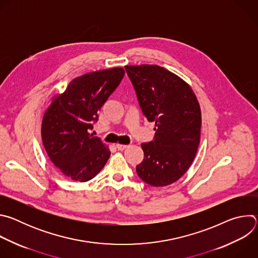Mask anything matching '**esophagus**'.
<instances>
[{"instance_id":"1","label":"esophagus","mask_w":258,"mask_h":258,"mask_svg":"<svg viewBox=\"0 0 258 258\" xmlns=\"http://www.w3.org/2000/svg\"><path fill=\"white\" fill-rule=\"evenodd\" d=\"M127 145H123V144H116V148L119 150V151H122L124 149L127 148Z\"/></svg>"}]
</instances>
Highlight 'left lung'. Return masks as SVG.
<instances>
[{
	"label": "left lung",
	"mask_w": 258,
	"mask_h": 258,
	"mask_svg": "<svg viewBox=\"0 0 258 258\" xmlns=\"http://www.w3.org/2000/svg\"><path fill=\"white\" fill-rule=\"evenodd\" d=\"M146 118L155 122V139L143 143L138 175L154 187L178 180L192 165L200 143L201 109L192 88L158 65H125Z\"/></svg>",
	"instance_id": "obj_1"
}]
</instances>
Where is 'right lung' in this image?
Wrapping results in <instances>:
<instances>
[{"label":"right lung","instance_id":"1","mask_svg":"<svg viewBox=\"0 0 258 258\" xmlns=\"http://www.w3.org/2000/svg\"><path fill=\"white\" fill-rule=\"evenodd\" d=\"M123 76L122 67L86 73L51 98L42 119V141L51 161L68 178L88 181L109 159V146L89 131Z\"/></svg>","mask_w":258,"mask_h":258}]
</instances>
